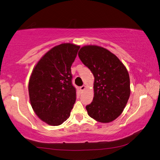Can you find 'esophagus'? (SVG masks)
Wrapping results in <instances>:
<instances>
[{
    "label": "esophagus",
    "instance_id": "1",
    "mask_svg": "<svg viewBox=\"0 0 160 160\" xmlns=\"http://www.w3.org/2000/svg\"><path fill=\"white\" fill-rule=\"evenodd\" d=\"M85 88H86V86L85 85H82V86H81V87L80 88V90L81 91H84L85 90Z\"/></svg>",
    "mask_w": 160,
    "mask_h": 160
}]
</instances>
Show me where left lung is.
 Returning a JSON list of instances; mask_svg holds the SVG:
<instances>
[{"label":"left lung","instance_id":"left-lung-1","mask_svg":"<svg viewBox=\"0 0 160 160\" xmlns=\"http://www.w3.org/2000/svg\"><path fill=\"white\" fill-rule=\"evenodd\" d=\"M78 56L95 78L92 102L86 106L88 115L102 123L115 120L130 95L128 70L115 54L98 45L82 47Z\"/></svg>","mask_w":160,"mask_h":160}]
</instances>
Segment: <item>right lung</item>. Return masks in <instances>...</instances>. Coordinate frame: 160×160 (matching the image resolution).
Returning <instances> with one entry per match:
<instances>
[{
  "instance_id": "1",
  "label": "right lung",
  "mask_w": 160,
  "mask_h": 160,
  "mask_svg": "<svg viewBox=\"0 0 160 160\" xmlns=\"http://www.w3.org/2000/svg\"><path fill=\"white\" fill-rule=\"evenodd\" d=\"M79 48L72 43L56 45L40 58L32 70L28 83L30 105L48 125H61L70 115L76 100L70 68Z\"/></svg>"
}]
</instances>
